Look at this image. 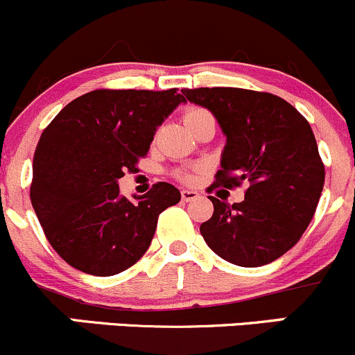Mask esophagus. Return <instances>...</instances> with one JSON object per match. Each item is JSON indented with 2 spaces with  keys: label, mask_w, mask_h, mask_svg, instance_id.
Listing matches in <instances>:
<instances>
[{
  "label": "esophagus",
  "mask_w": 355,
  "mask_h": 355,
  "mask_svg": "<svg viewBox=\"0 0 355 355\" xmlns=\"http://www.w3.org/2000/svg\"><path fill=\"white\" fill-rule=\"evenodd\" d=\"M197 197H199V192H196V190H189V189L182 190V200H185V202L196 200Z\"/></svg>",
  "instance_id": "obj_1"
}]
</instances>
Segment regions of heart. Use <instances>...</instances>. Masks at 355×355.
I'll return each mask as SVG.
<instances>
[{"label": "heart", "instance_id": "b5f03b06", "mask_svg": "<svg viewBox=\"0 0 355 355\" xmlns=\"http://www.w3.org/2000/svg\"><path fill=\"white\" fill-rule=\"evenodd\" d=\"M204 115H209V112L200 109V107H192V109H189L187 112H185V122H187V125H190L193 121L204 117ZM199 171H200V166H193V168H190V170H180L177 173V177L180 178V180H184V182H187V184H190V182L196 180V177H197V173H199Z\"/></svg>", "mask_w": 355, "mask_h": 355}]
</instances>
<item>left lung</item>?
I'll list each match as a JSON object with an SVG mask.
<instances>
[{
    "instance_id": "left-lung-1",
    "label": "left lung",
    "mask_w": 355,
    "mask_h": 355,
    "mask_svg": "<svg viewBox=\"0 0 355 355\" xmlns=\"http://www.w3.org/2000/svg\"><path fill=\"white\" fill-rule=\"evenodd\" d=\"M214 114L226 134L216 185H246L233 206L209 197L214 212L200 225L209 248L226 262L260 267L293 248L311 223L325 184L311 125L291 103L243 88L182 89Z\"/></svg>"
}]
</instances>
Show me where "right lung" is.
<instances>
[{
  "mask_svg": "<svg viewBox=\"0 0 355 355\" xmlns=\"http://www.w3.org/2000/svg\"><path fill=\"white\" fill-rule=\"evenodd\" d=\"M185 102L177 88L93 89L69 102L40 136L30 200L44 234L64 262L109 277L146 253L158 216L180 192L158 182L130 202L119 178L137 171L156 128Z\"/></svg>",
  "mask_w": 355,
  "mask_h": 355,
  "instance_id": "obj_1",
  "label": "right lung"
}]
</instances>
